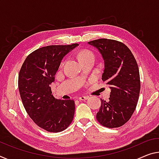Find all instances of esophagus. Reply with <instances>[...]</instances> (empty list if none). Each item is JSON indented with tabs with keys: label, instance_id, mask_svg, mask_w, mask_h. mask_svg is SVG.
<instances>
[{
	"label": "esophagus",
	"instance_id": "esophagus-1",
	"mask_svg": "<svg viewBox=\"0 0 159 159\" xmlns=\"http://www.w3.org/2000/svg\"><path fill=\"white\" fill-rule=\"evenodd\" d=\"M88 98H89V97L88 96H81V97H79V100H86Z\"/></svg>",
	"mask_w": 159,
	"mask_h": 159
}]
</instances>
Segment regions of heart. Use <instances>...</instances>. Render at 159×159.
I'll use <instances>...</instances> for the list:
<instances>
[{
  "mask_svg": "<svg viewBox=\"0 0 159 159\" xmlns=\"http://www.w3.org/2000/svg\"><path fill=\"white\" fill-rule=\"evenodd\" d=\"M77 57L80 62H83L89 59H94L95 55L89 49H81L77 53Z\"/></svg>",
  "mask_w": 159,
  "mask_h": 159,
  "instance_id": "obj_1",
  "label": "heart"
}]
</instances>
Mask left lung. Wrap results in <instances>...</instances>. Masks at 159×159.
<instances>
[{
  "label": "left lung",
  "instance_id": "8db88e82",
  "mask_svg": "<svg viewBox=\"0 0 159 159\" xmlns=\"http://www.w3.org/2000/svg\"><path fill=\"white\" fill-rule=\"evenodd\" d=\"M89 44L101 53L105 61L102 79L111 89L108 101L100 99L101 106L96 119L105 127H120L132 117L139 96L141 84L137 61L129 48L117 40L98 39Z\"/></svg>",
  "mask_w": 159,
  "mask_h": 159
}]
</instances>
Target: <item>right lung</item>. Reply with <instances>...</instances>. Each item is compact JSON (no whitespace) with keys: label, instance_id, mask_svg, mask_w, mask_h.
Listing matches in <instances>:
<instances>
[{"label":"right lung","instance_id":"right-lung-1","mask_svg":"<svg viewBox=\"0 0 159 159\" xmlns=\"http://www.w3.org/2000/svg\"><path fill=\"white\" fill-rule=\"evenodd\" d=\"M79 44L49 45L30 54L20 70L18 89L22 104L30 117L49 132H62L74 119L73 100H57L49 85L65 55Z\"/></svg>","mask_w":159,"mask_h":159}]
</instances>
